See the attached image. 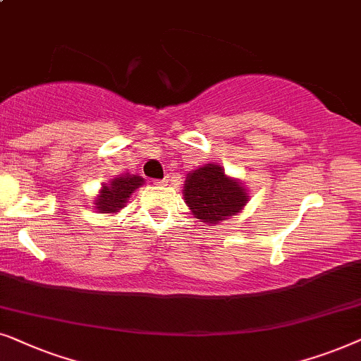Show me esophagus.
I'll list each match as a JSON object with an SVG mask.
<instances>
[{"label":"esophagus","instance_id":"obj_1","mask_svg":"<svg viewBox=\"0 0 361 361\" xmlns=\"http://www.w3.org/2000/svg\"><path fill=\"white\" fill-rule=\"evenodd\" d=\"M168 181H170V180H168V178H163V180H158V181H155V183L160 185V186H166Z\"/></svg>","mask_w":361,"mask_h":361}]
</instances>
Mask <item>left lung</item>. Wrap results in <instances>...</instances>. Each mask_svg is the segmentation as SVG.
Instances as JSON below:
<instances>
[{"label":"left lung","mask_w":361,"mask_h":361,"mask_svg":"<svg viewBox=\"0 0 361 361\" xmlns=\"http://www.w3.org/2000/svg\"><path fill=\"white\" fill-rule=\"evenodd\" d=\"M183 198L196 219L214 226L241 213L249 191L241 180L226 175L218 163H206L186 175Z\"/></svg>","instance_id":"8db88e82"}]
</instances>
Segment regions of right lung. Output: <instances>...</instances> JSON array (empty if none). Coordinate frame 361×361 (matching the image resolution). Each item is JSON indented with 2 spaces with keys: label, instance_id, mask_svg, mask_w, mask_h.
I'll use <instances>...</instances> for the list:
<instances>
[{
  "label": "right lung",
  "instance_id": "1",
  "mask_svg": "<svg viewBox=\"0 0 361 361\" xmlns=\"http://www.w3.org/2000/svg\"><path fill=\"white\" fill-rule=\"evenodd\" d=\"M145 183V180L140 175H132V173H122L117 175L114 180H110L109 185H104L100 188L97 198H94V209L102 214H114L127 206V201L130 198L133 191Z\"/></svg>",
  "mask_w": 361,
  "mask_h": 361
}]
</instances>
